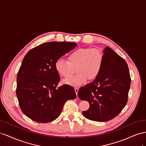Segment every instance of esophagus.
Here are the masks:
<instances>
[{
  "label": "esophagus",
  "instance_id": "1",
  "mask_svg": "<svg viewBox=\"0 0 146 146\" xmlns=\"http://www.w3.org/2000/svg\"><path fill=\"white\" fill-rule=\"evenodd\" d=\"M74 90H75V92H76V95H77V94H78V90H79V88H78V87H74Z\"/></svg>",
  "mask_w": 146,
  "mask_h": 146
}]
</instances>
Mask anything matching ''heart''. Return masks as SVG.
<instances>
[{
    "label": "heart",
    "mask_w": 146,
    "mask_h": 146,
    "mask_svg": "<svg viewBox=\"0 0 146 146\" xmlns=\"http://www.w3.org/2000/svg\"><path fill=\"white\" fill-rule=\"evenodd\" d=\"M67 60L58 59L55 62V69L64 78H69L77 70L78 74L64 81L72 86H80L87 79H96L103 68L104 56L101 50L96 48H82L74 50L68 56Z\"/></svg>",
    "instance_id": "b5f03b06"
}]
</instances>
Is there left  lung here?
<instances>
[{
    "label": "left lung",
    "mask_w": 146,
    "mask_h": 146,
    "mask_svg": "<svg viewBox=\"0 0 146 146\" xmlns=\"http://www.w3.org/2000/svg\"><path fill=\"white\" fill-rule=\"evenodd\" d=\"M103 65L95 80L80 87L78 96L89 103L82 112L94 121L106 122L115 117L128 101L131 78L126 61L109 47L103 51Z\"/></svg>",
    "instance_id": "obj_1"
}]
</instances>
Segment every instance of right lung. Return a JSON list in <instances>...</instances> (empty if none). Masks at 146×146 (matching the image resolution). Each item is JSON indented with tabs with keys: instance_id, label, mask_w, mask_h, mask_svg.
<instances>
[{
	"instance_id": "add662e5",
	"label": "right lung",
	"mask_w": 146,
	"mask_h": 146,
	"mask_svg": "<svg viewBox=\"0 0 146 146\" xmlns=\"http://www.w3.org/2000/svg\"><path fill=\"white\" fill-rule=\"evenodd\" d=\"M72 42L44 43L31 49L24 57L17 75L16 96L23 113L37 122L56 119L65 103L76 97L72 86L57 88L60 76L55 62L76 46Z\"/></svg>"
}]
</instances>
